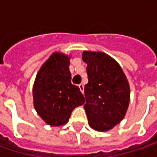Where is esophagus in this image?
Returning a JSON list of instances; mask_svg holds the SVG:
<instances>
[{"instance_id":"esophagus-1","label":"esophagus","mask_w":157,"mask_h":157,"mask_svg":"<svg viewBox=\"0 0 157 157\" xmlns=\"http://www.w3.org/2000/svg\"><path fill=\"white\" fill-rule=\"evenodd\" d=\"M78 87L80 89L82 94H84V85H83V84H79V85H78Z\"/></svg>"}]
</instances>
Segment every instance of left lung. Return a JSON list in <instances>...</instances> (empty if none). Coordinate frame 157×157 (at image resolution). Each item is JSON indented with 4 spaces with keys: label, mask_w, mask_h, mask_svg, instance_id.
Wrapping results in <instances>:
<instances>
[{
    "label": "left lung",
    "mask_w": 157,
    "mask_h": 157,
    "mask_svg": "<svg viewBox=\"0 0 157 157\" xmlns=\"http://www.w3.org/2000/svg\"><path fill=\"white\" fill-rule=\"evenodd\" d=\"M82 59L87 64L84 108L88 123L100 132L112 129L123 120L129 105L127 77L120 64L105 53L84 52Z\"/></svg>",
    "instance_id": "1"
}]
</instances>
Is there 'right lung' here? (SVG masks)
Instances as JSON below:
<instances>
[{
	"mask_svg": "<svg viewBox=\"0 0 157 157\" xmlns=\"http://www.w3.org/2000/svg\"><path fill=\"white\" fill-rule=\"evenodd\" d=\"M70 57L54 52L42 65L33 86L34 107L51 126L67 123L73 109L84 104L79 88L71 84Z\"/></svg>",
	"mask_w": 157,
	"mask_h": 157,
	"instance_id": "obj_1",
	"label": "right lung"
}]
</instances>
